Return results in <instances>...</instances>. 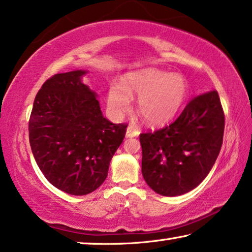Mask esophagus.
Listing matches in <instances>:
<instances>
[{
  "label": "esophagus",
  "instance_id": "1",
  "mask_svg": "<svg viewBox=\"0 0 252 252\" xmlns=\"http://www.w3.org/2000/svg\"><path fill=\"white\" fill-rule=\"evenodd\" d=\"M139 133H140V131L138 130L136 126H129L126 127V136L127 138L137 137V136H139Z\"/></svg>",
  "mask_w": 252,
  "mask_h": 252
}]
</instances>
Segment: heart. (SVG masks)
<instances>
[{
  "mask_svg": "<svg viewBox=\"0 0 252 252\" xmlns=\"http://www.w3.org/2000/svg\"><path fill=\"white\" fill-rule=\"evenodd\" d=\"M189 95V83L180 74L157 68L127 73L125 82L108 88L107 105L115 116L127 112L131 98L138 97L137 108L150 125H164L176 116Z\"/></svg>",
  "mask_w": 252,
  "mask_h": 252,
  "instance_id": "b5f03b06",
  "label": "heart"
}]
</instances>
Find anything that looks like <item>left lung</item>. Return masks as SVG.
Returning a JSON list of instances; mask_svg holds the SVG:
<instances>
[{"label":"left lung","mask_w":252,"mask_h":252,"mask_svg":"<svg viewBox=\"0 0 252 252\" xmlns=\"http://www.w3.org/2000/svg\"><path fill=\"white\" fill-rule=\"evenodd\" d=\"M224 126L220 99L214 90L192 99L170 126L141 133V172L147 185L163 196L183 195L197 187L217 160Z\"/></svg>","instance_id":"obj_1"}]
</instances>
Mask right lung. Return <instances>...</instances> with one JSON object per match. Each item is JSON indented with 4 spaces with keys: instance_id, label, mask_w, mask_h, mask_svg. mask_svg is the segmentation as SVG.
I'll return each mask as SVG.
<instances>
[{
    "instance_id": "obj_1",
    "label": "right lung",
    "mask_w": 252,
    "mask_h": 252,
    "mask_svg": "<svg viewBox=\"0 0 252 252\" xmlns=\"http://www.w3.org/2000/svg\"><path fill=\"white\" fill-rule=\"evenodd\" d=\"M88 70L56 74L35 97L30 144L48 182L70 195H87L105 182L126 136V125L102 115L98 94L83 83Z\"/></svg>"
}]
</instances>
